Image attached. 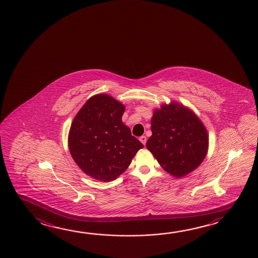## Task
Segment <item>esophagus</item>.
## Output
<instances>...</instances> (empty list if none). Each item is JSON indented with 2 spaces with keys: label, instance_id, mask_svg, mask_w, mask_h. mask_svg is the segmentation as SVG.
Returning a JSON list of instances; mask_svg holds the SVG:
<instances>
[{
  "label": "esophagus",
  "instance_id": "esophagus-1",
  "mask_svg": "<svg viewBox=\"0 0 258 258\" xmlns=\"http://www.w3.org/2000/svg\"><path fill=\"white\" fill-rule=\"evenodd\" d=\"M139 140L141 141V143L144 145V146H146V137L145 136H141L140 138H139Z\"/></svg>",
  "mask_w": 258,
  "mask_h": 258
}]
</instances>
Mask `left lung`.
I'll list each match as a JSON object with an SVG mask.
<instances>
[{
    "label": "left lung",
    "instance_id": "8db88e82",
    "mask_svg": "<svg viewBox=\"0 0 258 258\" xmlns=\"http://www.w3.org/2000/svg\"><path fill=\"white\" fill-rule=\"evenodd\" d=\"M151 130L146 147L172 176L187 175L206 158L207 130L197 114L183 104L172 101L155 109Z\"/></svg>",
    "mask_w": 258,
    "mask_h": 258
}]
</instances>
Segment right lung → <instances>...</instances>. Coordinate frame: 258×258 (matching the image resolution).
Instances as JSON below:
<instances>
[{"label":"right lung","instance_id":"right-lung-1","mask_svg":"<svg viewBox=\"0 0 258 258\" xmlns=\"http://www.w3.org/2000/svg\"><path fill=\"white\" fill-rule=\"evenodd\" d=\"M125 106L106 94L90 97L71 124L68 146L81 170L102 182L117 178L144 146L122 122Z\"/></svg>","mask_w":258,"mask_h":258}]
</instances>
